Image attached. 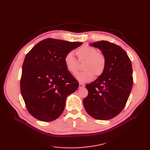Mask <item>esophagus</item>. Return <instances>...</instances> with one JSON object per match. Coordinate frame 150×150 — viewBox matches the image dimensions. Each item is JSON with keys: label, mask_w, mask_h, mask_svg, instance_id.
I'll return each mask as SVG.
<instances>
[{"label": "esophagus", "mask_w": 150, "mask_h": 150, "mask_svg": "<svg viewBox=\"0 0 150 150\" xmlns=\"http://www.w3.org/2000/svg\"><path fill=\"white\" fill-rule=\"evenodd\" d=\"M84 84L81 83H79V88H84Z\"/></svg>", "instance_id": "esophagus-1"}]
</instances>
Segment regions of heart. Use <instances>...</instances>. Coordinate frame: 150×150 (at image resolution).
Instances as JSON below:
<instances>
[{
	"instance_id": "heart-1",
	"label": "heart",
	"mask_w": 150,
	"mask_h": 150,
	"mask_svg": "<svg viewBox=\"0 0 150 150\" xmlns=\"http://www.w3.org/2000/svg\"><path fill=\"white\" fill-rule=\"evenodd\" d=\"M78 60L80 62H84L83 66V72L76 75V78L81 82H89L95 75L99 77L103 75L106 68L107 61L105 55L98 52L95 47L83 45L76 51ZM64 64L69 72L76 75L79 70V64L74 56L72 52L67 53L64 58Z\"/></svg>"
}]
</instances>
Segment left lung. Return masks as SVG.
<instances>
[{
  "label": "left lung",
  "instance_id": "1",
  "mask_svg": "<svg viewBox=\"0 0 150 150\" xmlns=\"http://www.w3.org/2000/svg\"><path fill=\"white\" fill-rule=\"evenodd\" d=\"M90 45L101 50L107 61L104 74L86 85L88 96L83 105L89 115L97 120H109L123 109L131 93L132 84L131 61L122 47L106 41Z\"/></svg>",
  "mask_w": 150,
  "mask_h": 150
}]
</instances>
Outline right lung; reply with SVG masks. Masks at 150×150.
<instances>
[{"mask_svg": "<svg viewBox=\"0 0 150 150\" xmlns=\"http://www.w3.org/2000/svg\"><path fill=\"white\" fill-rule=\"evenodd\" d=\"M82 44L47 38L27 54L21 92L28 112L36 119H57L64 111L67 96L78 89L79 83L67 70L64 58Z\"/></svg>", "mask_w": 150, "mask_h": 150, "instance_id": "obj_1", "label": "right lung"}]
</instances>
